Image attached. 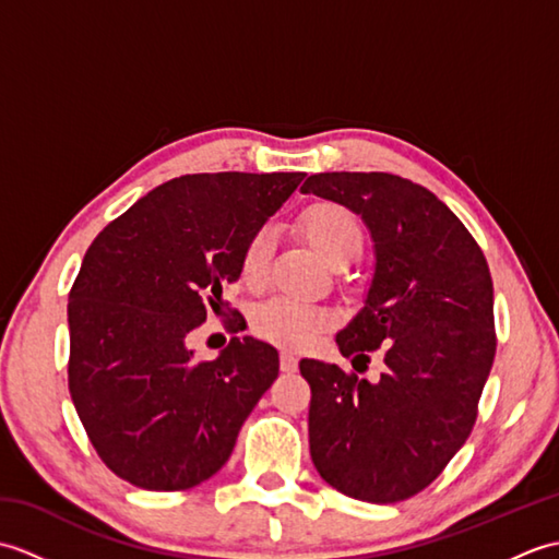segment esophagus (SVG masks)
Returning a JSON list of instances; mask_svg holds the SVG:
<instances>
[{"mask_svg": "<svg viewBox=\"0 0 559 559\" xmlns=\"http://www.w3.org/2000/svg\"><path fill=\"white\" fill-rule=\"evenodd\" d=\"M281 370L283 372H295V370H298V358H295L293 350H281Z\"/></svg>", "mask_w": 559, "mask_h": 559, "instance_id": "1", "label": "esophagus"}]
</instances>
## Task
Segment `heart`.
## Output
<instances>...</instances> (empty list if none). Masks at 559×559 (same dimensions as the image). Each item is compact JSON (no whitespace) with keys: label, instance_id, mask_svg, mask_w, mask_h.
Masks as SVG:
<instances>
[{"label":"heart","instance_id":"1","mask_svg":"<svg viewBox=\"0 0 559 559\" xmlns=\"http://www.w3.org/2000/svg\"><path fill=\"white\" fill-rule=\"evenodd\" d=\"M302 233L329 266H348L360 257L365 247V233L360 221L341 206L322 201L302 213ZM271 259V233L259 230L247 242L242 254V278L249 286L264 281ZM331 317L314 305H305L290 298H273L264 302L254 314V331L273 343L290 348H302L322 334Z\"/></svg>","mask_w":559,"mask_h":559}]
</instances>
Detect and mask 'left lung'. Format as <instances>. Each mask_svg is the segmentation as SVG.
<instances>
[{
	"label": "left lung",
	"mask_w": 559,
	"mask_h": 559,
	"mask_svg": "<svg viewBox=\"0 0 559 559\" xmlns=\"http://www.w3.org/2000/svg\"><path fill=\"white\" fill-rule=\"evenodd\" d=\"M360 216L374 245L365 305L341 355L382 348L377 382L302 358L310 454L331 488L394 504L425 490L466 442L495 360L492 278L478 242L430 189L389 173H319L300 187Z\"/></svg>",
	"instance_id": "8db88e82"
}]
</instances>
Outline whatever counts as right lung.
<instances>
[{
    "label": "right lung",
    "instance_id": "add662e5",
    "mask_svg": "<svg viewBox=\"0 0 559 559\" xmlns=\"http://www.w3.org/2000/svg\"><path fill=\"white\" fill-rule=\"evenodd\" d=\"M302 177H175L83 257L67 310L71 401L105 466L136 488L187 490L218 473L278 377V350L264 341L235 336L216 360H199L189 338L209 307H225L247 242Z\"/></svg>",
    "mask_w": 559,
    "mask_h": 559
}]
</instances>
